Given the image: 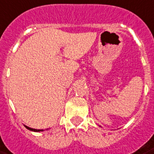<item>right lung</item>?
I'll use <instances>...</instances> for the list:
<instances>
[{"label":"right lung","instance_id":"obj_1","mask_svg":"<svg viewBox=\"0 0 154 154\" xmlns=\"http://www.w3.org/2000/svg\"><path fill=\"white\" fill-rule=\"evenodd\" d=\"M25 128H26V129H28V130H30V131H33V132H41V131H43V130H39V129L31 128H29V127H26V126H25Z\"/></svg>","mask_w":154,"mask_h":154}]
</instances>
